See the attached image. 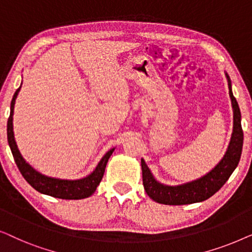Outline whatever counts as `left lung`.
Segmentation results:
<instances>
[{"label": "left lung", "instance_id": "1", "mask_svg": "<svg viewBox=\"0 0 252 252\" xmlns=\"http://www.w3.org/2000/svg\"><path fill=\"white\" fill-rule=\"evenodd\" d=\"M226 78L228 81L229 97L233 106L234 123L232 137L225 156L209 173L203 175L202 178L179 186H167L158 182L142 158L141 166H142L143 187L148 196L155 202L166 205H184L205 201L225 185L236 168L242 154L243 130L241 126L240 108L233 95L232 82L227 73Z\"/></svg>", "mask_w": 252, "mask_h": 252}]
</instances>
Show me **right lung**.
I'll return each instance as SVG.
<instances>
[{"mask_svg":"<svg viewBox=\"0 0 252 252\" xmlns=\"http://www.w3.org/2000/svg\"><path fill=\"white\" fill-rule=\"evenodd\" d=\"M22 88V86L17 89L13 94L11 105H10V117L8 119V142L11 149L12 156L15 158V161L18 166L20 173L25 180L32 186V187L41 194L53 196L56 198L62 199H82L89 197L94 194V191L97 188V186L101 182L103 174H104L106 163H108L110 156H111L113 149H110L106 153L94 171L86 178L78 179V180H64V179H57L47 177V175L41 174L40 172L31 166L27 161L24 159L22 154L17 147L15 141V135H13V125H12V117H13V109H15V102L17 95Z\"/></svg>","mask_w":252,"mask_h":252,"instance_id":"obj_1","label":"right lung"}]
</instances>
